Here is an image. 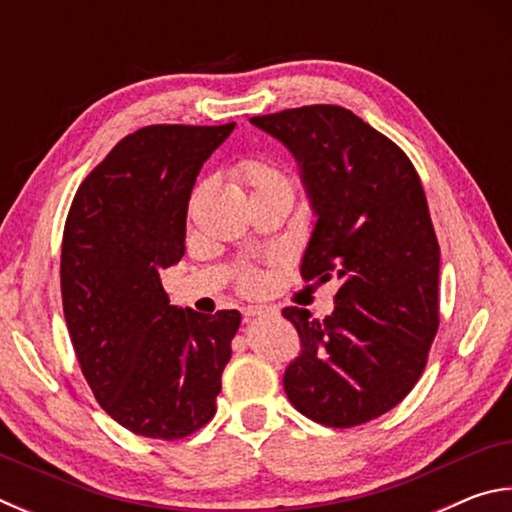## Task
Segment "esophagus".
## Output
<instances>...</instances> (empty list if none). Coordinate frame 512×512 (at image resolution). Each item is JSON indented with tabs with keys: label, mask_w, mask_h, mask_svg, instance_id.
<instances>
[{
	"label": "esophagus",
	"mask_w": 512,
	"mask_h": 512,
	"mask_svg": "<svg viewBox=\"0 0 512 512\" xmlns=\"http://www.w3.org/2000/svg\"><path fill=\"white\" fill-rule=\"evenodd\" d=\"M273 307H266V305H248L244 307V318H257V316H266V314H273Z\"/></svg>",
	"instance_id": "34e87169"
}]
</instances>
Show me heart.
Wrapping results in <instances>:
<instances>
[{"label":"heart","mask_w":512,"mask_h":512,"mask_svg":"<svg viewBox=\"0 0 512 512\" xmlns=\"http://www.w3.org/2000/svg\"><path fill=\"white\" fill-rule=\"evenodd\" d=\"M241 176H244L246 185L250 187V194L259 192V189H273V187L289 189L287 178H284L282 173L268 162H259V160L246 162L244 167H241ZM241 287H244L246 291H257L259 287H262V277L253 271H248L244 277H241Z\"/></svg>","instance_id":"b5f03b06"}]
</instances>
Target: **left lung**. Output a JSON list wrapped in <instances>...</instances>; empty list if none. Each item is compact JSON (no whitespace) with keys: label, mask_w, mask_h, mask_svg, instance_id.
I'll use <instances>...</instances> for the list:
<instances>
[{"label":"left lung","mask_w":512,"mask_h":512,"mask_svg":"<svg viewBox=\"0 0 512 512\" xmlns=\"http://www.w3.org/2000/svg\"><path fill=\"white\" fill-rule=\"evenodd\" d=\"M287 149L314 212L305 280H339L334 311L284 307L300 339L284 370L289 402L325 427L391 411L420 379L438 329L440 248L409 158L341 106L250 117Z\"/></svg>","instance_id":"left-lung-1"}]
</instances>
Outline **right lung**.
<instances>
[{"label": "right lung", "instance_id": "1", "mask_svg": "<svg viewBox=\"0 0 512 512\" xmlns=\"http://www.w3.org/2000/svg\"><path fill=\"white\" fill-rule=\"evenodd\" d=\"M232 131L235 121L140 128L83 180L67 216L69 336L101 409L137 436L185 438L216 411L241 314L169 305L160 273L185 255L196 176Z\"/></svg>", "mask_w": 512, "mask_h": 512}]
</instances>
